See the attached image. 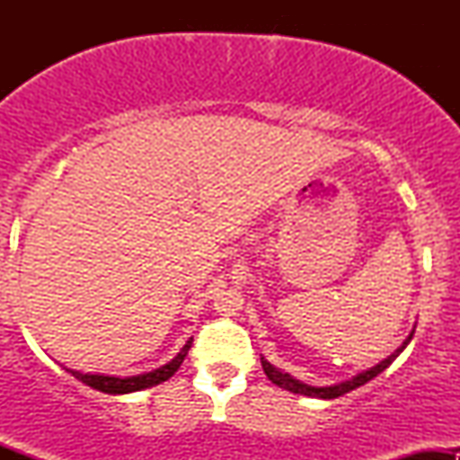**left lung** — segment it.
Instances as JSON below:
<instances>
[{"label":"left lung","mask_w":460,"mask_h":460,"mask_svg":"<svg viewBox=\"0 0 460 460\" xmlns=\"http://www.w3.org/2000/svg\"><path fill=\"white\" fill-rule=\"evenodd\" d=\"M413 332H415V329L411 331V335L406 337V340L402 341V346H400L395 352H392V355L385 358V361L378 363V366H374V367L366 369V372L357 374V376H352L350 381L331 385V387H311V385L300 383V381H296V378H294V376H289L288 372H281V369H279V367H274L272 363H268L263 357H261V367H263V372H266V376L270 378V381H272L274 385H279V387H281V389H288V392H292V394L309 395V398L332 400V398H340V395H344V394H348V392H352V389L361 387V385H366L367 381H372L374 376H378V374H381L383 369H387L389 366H392L394 358L398 357L400 352H402L406 346H409L411 340H413Z\"/></svg>","instance_id":"obj_1"}]
</instances>
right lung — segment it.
<instances>
[{
  "instance_id": "add662e5",
  "label": "right lung",
  "mask_w": 460,
  "mask_h": 460,
  "mask_svg": "<svg viewBox=\"0 0 460 460\" xmlns=\"http://www.w3.org/2000/svg\"><path fill=\"white\" fill-rule=\"evenodd\" d=\"M190 346H192V340L186 341V346L179 350V355L172 358V361H168L166 366L153 369V372L138 374V376L119 378V376H103V374H82V372H75V369H66V372H71L73 376L77 378V381H82L84 385H88V387L97 389V392H103V394H114L116 395V394L140 392V389L155 387V385L168 381V378H171L172 374H175L179 369V366L183 363V358H186Z\"/></svg>"
}]
</instances>
